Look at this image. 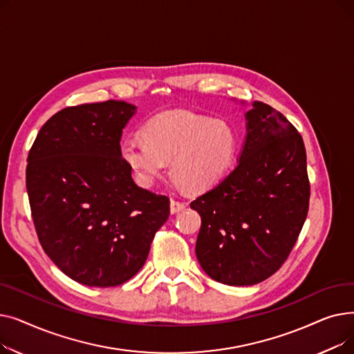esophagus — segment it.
Segmentation results:
<instances>
[{
    "label": "esophagus",
    "instance_id": "obj_1",
    "mask_svg": "<svg viewBox=\"0 0 354 354\" xmlns=\"http://www.w3.org/2000/svg\"><path fill=\"white\" fill-rule=\"evenodd\" d=\"M183 209H185V203L183 202L176 201V199L171 201V214H178V212H182Z\"/></svg>",
    "mask_w": 354,
    "mask_h": 354
}]
</instances>
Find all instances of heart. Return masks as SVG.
<instances>
[{"mask_svg": "<svg viewBox=\"0 0 354 354\" xmlns=\"http://www.w3.org/2000/svg\"><path fill=\"white\" fill-rule=\"evenodd\" d=\"M142 133L143 138L122 140L120 155L146 187L171 162V174L182 188L205 191L224 176L236 149L227 123L185 110L156 115L145 123Z\"/></svg>", "mask_w": 354, "mask_h": 354, "instance_id": "heart-1", "label": "heart"}]
</instances>
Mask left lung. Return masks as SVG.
<instances>
[{
    "label": "left lung",
    "mask_w": 354,
    "mask_h": 354,
    "mask_svg": "<svg viewBox=\"0 0 354 354\" xmlns=\"http://www.w3.org/2000/svg\"><path fill=\"white\" fill-rule=\"evenodd\" d=\"M234 169L191 202L201 215L196 258L215 281L254 286L286 263L308 212L301 135L280 111L252 103Z\"/></svg>",
    "instance_id": "1"
}]
</instances>
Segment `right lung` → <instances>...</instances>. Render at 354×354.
<instances>
[{
  "mask_svg": "<svg viewBox=\"0 0 354 354\" xmlns=\"http://www.w3.org/2000/svg\"><path fill=\"white\" fill-rule=\"evenodd\" d=\"M136 107L107 100L70 106L40 129L26 185L44 252L71 280L115 287L145 264L169 198L139 188L120 155Z\"/></svg>",
  "mask_w": 354,
  "mask_h": 354,
  "instance_id": "obj_1",
  "label": "right lung"
}]
</instances>
